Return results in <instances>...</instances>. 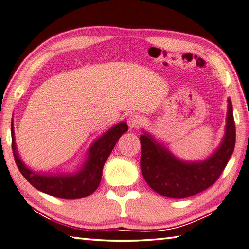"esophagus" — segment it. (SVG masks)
I'll use <instances>...</instances> for the list:
<instances>
[{
	"label": "esophagus",
	"mask_w": 249,
	"mask_h": 249,
	"mask_svg": "<svg viewBox=\"0 0 249 249\" xmlns=\"http://www.w3.org/2000/svg\"><path fill=\"white\" fill-rule=\"evenodd\" d=\"M127 124L129 126V128H138L139 125L142 124V116H139L137 114L130 115L127 119Z\"/></svg>",
	"instance_id": "esophagus-1"
}]
</instances>
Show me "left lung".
I'll use <instances>...</instances> for the list:
<instances>
[{
	"instance_id": "1",
	"label": "left lung",
	"mask_w": 249,
	"mask_h": 249,
	"mask_svg": "<svg viewBox=\"0 0 249 249\" xmlns=\"http://www.w3.org/2000/svg\"><path fill=\"white\" fill-rule=\"evenodd\" d=\"M235 123L231 99H228L227 124L219 147L202 161H185L163 142L142 130L140 169L153 191L169 198H187L210 187L225 169L235 147Z\"/></svg>"
}]
</instances>
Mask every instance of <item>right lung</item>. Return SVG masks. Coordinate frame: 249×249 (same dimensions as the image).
Here are the masks:
<instances>
[{
  "label": "right lung",
  "instance_id": "add662e5",
  "mask_svg": "<svg viewBox=\"0 0 249 249\" xmlns=\"http://www.w3.org/2000/svg\"><path fill=\"white\" fill-rule=\"evenodd\" d=\"M11 127L12 149L20 173L38 191L63 199H79L91 195L96 191L101 182L103 165L117 140L128 129L126 122H120L103 133L89 147L85 161L77 171L67 173H41L31 170L22 162L17 151L13 119Z\"/></svg>",
  "mask_w": 249,
  "mask_h": 249
}]
</instances>
